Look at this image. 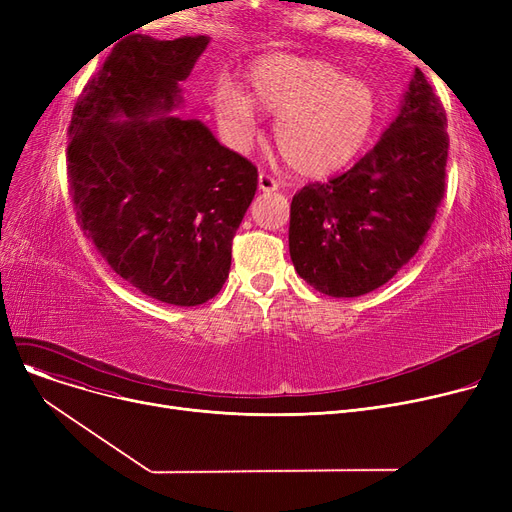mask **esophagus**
Here are the masks:
<instances>
[{
	"mask_svg": "<svg viewBox=\"0 0 512 512\" xmlns=\"http://www.w3.org/2000/svg\"><path fill=\"white\" fill-rule=\"evenodd\" d=\"M257 184H259V191H263V193H270V191H278V180L276 178H272L270 174H259V180H257Z\"/></svg>",
	"mask_w": 512,
	"mask_h": 512,
	"instance_id": "esophagus-1",
	"label": "esophagus"
}]
</instances>
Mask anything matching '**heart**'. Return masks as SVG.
<instances>
[{"instance_id": "heart-1", "label": "heart", "mask_w": 512, "mask_h": 512, "mask_svg": "<svg viewBox=\"0 0 512 512\" xmlns=\"http://www.w3.org/2000/svg\"><path fill=\"white\" fill-rule=\"evenodd\" d=\"M249 95L230 80L213 91V110L234 143L253 139L259 105L276 114L274 141L284 164L301 176H326L355 161L371 141L380 101L365 80L326 62L270 56L249 72Z\"/></svg>"}]
</instances>
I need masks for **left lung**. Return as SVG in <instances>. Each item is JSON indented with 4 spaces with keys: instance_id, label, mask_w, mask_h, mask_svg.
Segmentation results:
<instances>
[{
    "instance_id": "left-lung-1",
    "label": "left lung",
    "mask_w": 512,
    "mask_h": 512,
    "mask_svg": "<svg viewBox=\"0 0 512 512\" xmlns=\"http://www.w3.org/2000/svg\"><path fill=\"white\" fill-rule=\"evenodd\" d=\"M446 112L421 70L382 139L357 164L292 197L288 247L315 290L353 299L384 286L419 251L444 197Z\"/></svg>"
}]
</instances>
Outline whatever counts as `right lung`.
<instances>
[{
    "instance_id": "obj_1",
    "label": "right lung",
    "mask_w": 512,
    "mask_h": 512,
    "mask_svg": "<svg viewBox=\"0 0 512 512\" xmlns=\"http://www.w3.org/2000/svg\"><path fill=\"white\" fill-rule=\"evenodd\" d=\"M209 37L122 39L80 93L68 180L80 228L112 270L151 299L195 307L228 278L232 238L257 168L182 105Z\"/></svg>"
}]
</instances>
